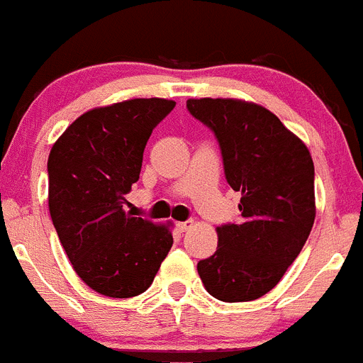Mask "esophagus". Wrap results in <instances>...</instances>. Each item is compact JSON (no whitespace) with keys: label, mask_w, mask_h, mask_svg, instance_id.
I'll return each instance as SVG.
<instances>
[{"label":"esophagus","mask_w":363,"mask_h":363,"mask_svg":"<svg viewBox=\"0 0 363 363\" xmlns=\"http://www.w3.org/2000/svg\"><path fill=\"white\" fill-rule=\"evenodd\" d=\"M191 226H192V220H184V223L176 224V228H178V230L182 231V233H184V231H187Z\"/></svg>","instance_id":"esophagus-1"}]
</instances>
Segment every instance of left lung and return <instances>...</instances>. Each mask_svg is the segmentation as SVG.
<instances>
[{"label": "left lung", "mask_w": 363, "mask_h": 363, "mask_svg": "<svg viewBox=\"0 0 363 363\" xmlns=\"http://www.w3.org/2000/svg\"><path fill=\"white\" fill-rule=\"evenodd\" d=\"M192 116L219 143L226 182L240 192L242 219L217 228V251L199 260L210 296L253 301L278 285L298 258L315 219L313 162L281 121L242 99H189Z\"/></svg>", "instance_id": "left-lung-1"}]
</instances>
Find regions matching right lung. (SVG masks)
Here are the masks:
<instances>
[{
    "instance_id": "right-lung-1",
    "label": "right lung",
    "mask_w": 363,
    "mask_h": 363,
    "mask_svg": "<svg viewBox=\"0 0 363 363\" xmlns=\"http://www.w3.org/2000/svg\"><path fill=\"white\" fill-rule=\"evenodd\" d=\"M137 98L92 108L60 135L48 158L53 226L76 274L108 298H133L153 283L172 246L171 224L124 212L153 128L174 108Z\"/></svg>"
}]
</instances>
